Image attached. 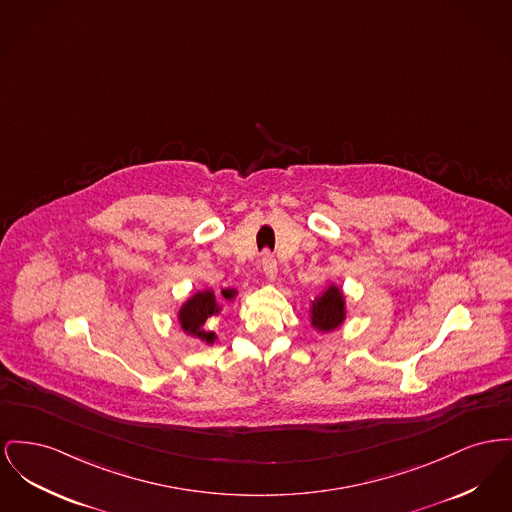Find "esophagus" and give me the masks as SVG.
Here are the masks:
<instances>
[{
	"instance_id": "34e87169",
	"label": "esophagus",
	"mask_w": 512,
	"mask_h": 512,
	"mask_svg": "<svg viewBox=\"0 0 512 512\" xmlns=\"http://www.w3.org/2000/svg\"><path fill=\"white\" fill-rule=\"evenodd\" d=\"M261 269H263V274H265L269 280H274V278H276V274H278V267H276L274 257L269 255V253H265V255H263V259H261Z\"/></svg>"
}]
</instances>
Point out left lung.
<instances>
[{"mask_svg":"<svg viewBox=\"0 0 512 512\" xmlns=\"http://www.w3.org/2000/svg\"><path fill=\"white\" fill-rule=\"evenodd\" d=\"M311 325L321 332H331L338 329L346 319V301L344 294L336 284L311 301Z\"/></svg>","mask_w":512,"mask_h":512,"instance_id":"obj_1","label":"left lung"}]
</instances>
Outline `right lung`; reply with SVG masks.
<instances>
[{"instance_id":"1","label":"right lung","mask_w":512,"mask_h":512,"mask_svg":"<svg viewBox=\"0 0 512 512\" xmlns=\"http://www.w3.org/2000/svg\"><path fill=\"white\" fill-rule=\"evenodd\" d=\"M234 290H222L224 300L234 298ZM222 311L220 303L216 301V296L212 290H203L193 294L189 300L185 301L178 311V321L185 334H191L195 338H201L203 342L212 344L216 340V334L211 331H205V323L211 321V317L218 315Z\"/></svg>"}]
</instances>
